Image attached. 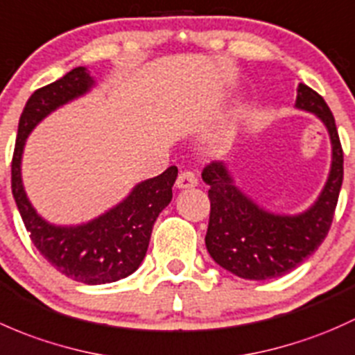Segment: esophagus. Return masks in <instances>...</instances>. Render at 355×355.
I'll return each instance as SVG.
<instances>
[{"label": "esophagus", "mask_w": 355, "mask_h": 355, "mask_svg": "<svg viewBox=\"0 0 355 355\" xmlns=\"http://www.w3.org/2000/svg\"><path fill=\"white\" fill-rule=\"evenodd\" d=\"M198 184V178H196L195 173H191V171H181L179 173V176L176 179V186L181 189H186V188H193V186Z\"/></svg>", "instance_id": "obj_1"}]
</instances>
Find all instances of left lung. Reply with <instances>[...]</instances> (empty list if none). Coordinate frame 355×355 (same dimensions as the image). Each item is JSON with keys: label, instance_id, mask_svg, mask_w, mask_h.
<instances>
[{"label": "left lung", "instance_id": "obj_1", "mask_svg": "<svg viewBox=\"0 0 355 355\" xmlns=\"http://www.w3.org/2000/svg\"><path fill=\"white\" fill-rule=\"evenodd\" d=\"M295 105L314 112L324 123L334 145L330 178L308 211L295 217L268 214L234 186L222 162L207 164L202 173L210 186L207 250L222 268L241 279L268 280L292 272L320 248L334 222L343 181V150L337 124L324 98L304 83H299Z\"/></svg>", "mask_w": 355, "mask_h": 355}]
</instances>
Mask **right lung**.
Wrapping results in <instances>:
<instances>
[{
	"label": "right lung",
	"mask_w": 355,
	"mask_h": 355,
	"mask_svg": "<svg viewBox=\"0 0 355 355\" xmlns=\"http://www.w3.org/2000/svg\"><path fill=\"white\" fill-rule=\"evenodd\" d=\"M92 83L87 69L78 67L32 94L18 121L12 159V193L39 253L68 279L97 286L131 275L144 261L153 224L173 200L178 167L171 166L160 176L140 182L123 203L85 225L56 227L42 220L21 186L20 160L25 140L42 118L64 102L85 94Z\"/></svg>",
	"instance_id": "obj_1"
}]
</instances>
